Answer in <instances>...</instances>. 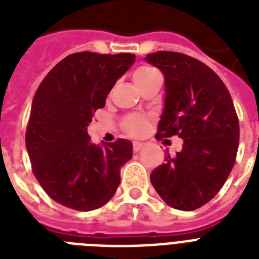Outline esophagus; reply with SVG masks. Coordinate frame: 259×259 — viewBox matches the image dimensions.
Instances as JSON below:
<instances>
[{
	"label": "esophagus",
	"instance_id": "esophagus-1",
	"mask_svg": "<svg viewBox=\"0 0 259 259\" xmlns=\"http://www.w3.org/2000/svg\"><path fill=\"white\" fill-rule=\"evenodd\" d=\"M142 148H144V144H142V142H138V141L133 142V150H134V152H140Z\"/></svg>",
	"mask_w": 259,
	"mask_h": 259
}]
</instances>
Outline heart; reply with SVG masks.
<instances>
[{
    "instance_id": "b5f03b06",
    "label": "heart",
    "mask_w": 259,
    "mask_h": 259,
    "mask_svg": "<svg viewBox=\"0 0 259 259\" xmlns=\"http://www.w3.org/2000/svg\"><path fill=\"white\" fill-rule=\"evenodd\" d=\"M157 71L152 68V67L142 66L138 67L137 70L134 71V80L138 83H141L142 80H145L149 76H152L153 74H156ZM146 125H148V121L146 118L140 117V115H130L125 119V130L127 133L133 134V136H138L141 134L144 130H145Z\"/></svg>"
}]
</instances>
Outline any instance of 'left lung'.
Masks as SVG:
<instances>
[{
	"instance_id": "obj_1",
	"label": "left lung",
	"mask_w": 259,
	"mask_h": 259,
	"mask_svg": "<svg viewBox=\"0 0 259 259\" xmlns=\"http://www.w3.org/2000/svg\"><path fill=\"white\" fill-rule=\"evenodd\" d=\"M145 60L165 79L164 111L156 138L179 136L183 149L150 175L156 192L172 208L193 211L212 199L233 169L239 122L229 90L204 63L158 51Z\"/></svg>"
}]
</instances>
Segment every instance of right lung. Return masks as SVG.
<instances>
[{
  "mask_svg": "<svg viewBox=\"0 0 259 259\" xmlns=\"http://www.w3.org/2000/svg\"><path fill=\"white\" fill-rule=\"evenodd\" d=\"M136 60L132 54L68 55L48 72L34 94L25 145L34 176L59 204L91 211L105 205L121 183L132 142L95 145L87 126L115 82Z\"/></svg>",
  "mask_w": 259,
  "mask_h": 259,
  "instance_id": "add662e5",
  "label": "right lung"
}]
</instances>
